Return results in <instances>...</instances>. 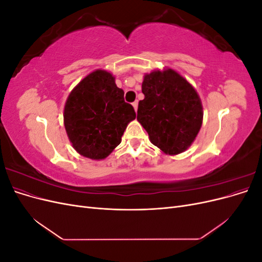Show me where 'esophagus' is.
<instances>
[{
	"instance_id": "1",
	"label": "esophagus",
	"mask_w": 262,
	"mask_h": 262,
	"mask_svg": "<svg viewBox=\"0 0 262 262\" xmlns=\"http://www.w3.org/2000/svg\"><path fill=\"white\" fill-rule=\"evenodd\" d=\"M133 108H134V110H136V112H137V110H138V105H139V101L138 100H136V101H134L133 102Z\"/></svg>"
}]
</instances>
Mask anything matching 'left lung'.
I'll list each match as a JSON object with an SVG mask.
<instances>
[{"label":"left lung","mask_w":262,"mask_h":262,"mask_svg":"<svg viewBox=\"0 0 262 262\" xmlns=\"http://www.w3.org/2000/svg\"><path fill=\"white\" fill-rule=\"evenodd\" d=\"M142 93L137 119L150 142L165 154L185 152L203 119L201 99L192 85L171 69L157 70L144 75Z\"/></svg>","instance_id":"obj_1"}]
</instances>
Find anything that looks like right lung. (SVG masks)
Instances as JSON below:
<instances>
[{
	"mask_svg": "<svg viewBox=\"0 0 262 262\" xmlns=\"http://www.w3.org/2000/svg\"><path fill=\"white\" fill-rule=\"evenodd\" d=\"M123 91L104 70L87 75L70 93L64 106V126L77 153L104 160L120 144L126 125L136 119Z\"/></svg>",
	"mask_w": 262,
	"mask_h": 262,
	"instance_id": "1",
	"label": "right lung"
}]
</instances>
